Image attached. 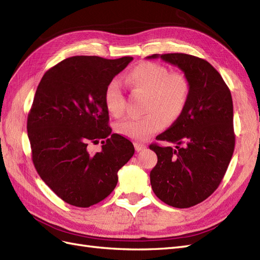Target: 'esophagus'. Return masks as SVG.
Masks as SVG:
<instances>
[{
    "mask_svg": "<svg viewBox=\"0 0 260 260\" xmlns=\"http://www.w3.org/2000/svg\"><path fill=\"white\" fill-rule=\"evenodd\" d=\"M134 146H135V149H136L137 151H142V150H145V149H146V145H144V144H142V143H135Z\"/></svg>",
    "mask_w": 260,
    "mask_h": 260,
    "instance_id": "1",
    "label": "esophagus"
}]
</instances>
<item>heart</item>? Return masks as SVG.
<instances>
[{
  "mask_svg": "<svg viewBox=\"0 0 260 260\" xmlns=\"http://www.w3.org/2000/svg\"><path fill=\"white\" fill-rule=\"evenodd\" d=\"M124 81L132 91L146 94L145 112H148L142 117L126 118L116 124L117 134L133 141H146L164 127L165 119L175 122L187 105L190 82L181 71L169 72L162 64L145 61L126 72ZM104 105L112 116L123 115L125 99L115 82L105 88Z\"/></svg>",
  "mask_w": 260,
  "mask_h": 260,
  "instance_id": "1",
  "label": "heart"
}]
</instances>
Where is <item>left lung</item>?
<instances>
[{
    "mask_svg": "<svg viewBox=\"0 0 260 260\" xmlns=\"http://www.w3.org/2000/svg\"><path fill=\"white\" fill-rule=\"evenodd\" d=\"M180 68L190 82L184 111L151 144L157 165L150 171L152 191L162 202L185 209L201 203L221 183L234 152L233 100L217 70L202 58L187 54L151 55Z\"/></svg>",
    "mask_w": 260,
    "mask_h": 260,
    "instance_id": "left-lung-1",
    "label": "left lung"
}]
</instances>
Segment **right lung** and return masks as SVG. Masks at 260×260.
<instances>
[{
    "mask_svg": "<svg viewBox=\"0 0 260 260\" xmlns=\"http://www.w3.org/2000/svg\"><path fill=\"white\" fill-rule=\"evenodd\" d=\"M133 57L67 58L39 82L27 117L31 159L43 181L78 208H89L111 194L117 171L134 155L127 138L112 134L104 91ZM103 142L90 154L87 145Z\"/></svg>",
    "mask_w": 260,
    "mask_h": 260,
    "instance_id": "obj_1",
    "label": "right lung"
}]
</instances>
